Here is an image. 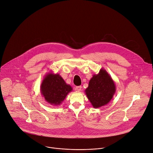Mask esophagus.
Returning a JSON list of instances; mask_svg holds the SVG:
<instances>
[{"label":"esophagus","instance_id":"esophagus-1","mask_svg":"<svg viewBox=\"0 0 153 153\" xmlns=\"http://www.w3.org/2000/svg\"><path fill=\"white\" fill-rule=\"evenodd\" d=\"M76 90L78 91H80L82 90V86H77L76 87Z\"/></svg>","mask_w":153,"mask_h":153}]
</instances>
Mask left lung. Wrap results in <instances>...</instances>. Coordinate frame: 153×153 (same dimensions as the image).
Instances as JSON below:
<instances>
[{
	"label": "left lung",
	"instance_id": "left-lung-1",
	"mask_svg": "<svg viewBox=\"0 0 153 153\" xmlns=\"http://www.w3.org/2000/svg\"><path fill=\"white\" fill-rule=\"evenodd\" d=\"M116 90V85L111 77L103 68L90 79L85 92L94 108L107 105L113 99Z\"/></svg>",
	"mask_w": 153,
	"mask_h": 153
}]
</instances>
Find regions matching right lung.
Returning a JSON list of instances; mask_svg holds the SVG:
<instances>
[{
    "mask_svg": "<svg viewBox=\"0 0 153 153\" xmlns=\"http://www.w3.org/2000/svg\"><path fill=\"white\" fill-rule=\"evenodd\" d=\"M72 90V87L67 84L59 74L52 72L45 76L40 85L42 96L47 102L54 106L60 105Z\"/></svg>",
    "mask_w": 153,
    "mask_h": 153,
    "instance_id": "add662e5",
    "label": "right lung"
}]
</instances>
